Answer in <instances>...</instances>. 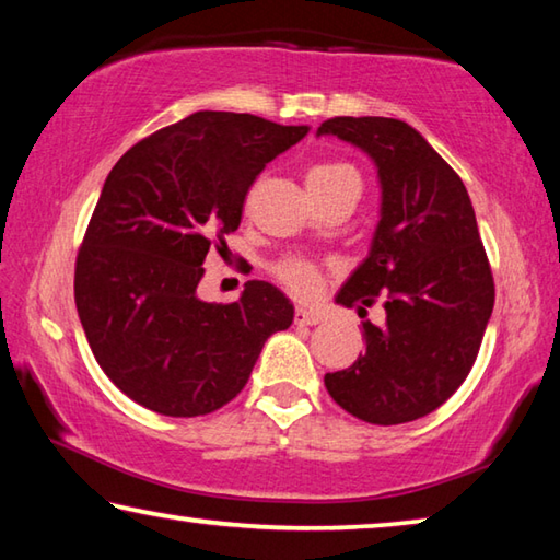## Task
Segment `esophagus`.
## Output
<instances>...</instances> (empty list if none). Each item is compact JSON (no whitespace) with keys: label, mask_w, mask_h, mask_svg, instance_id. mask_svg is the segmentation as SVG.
Segmentation results:
<instances>
[{"label":"esophagus","mask_w":560,"mask_h":560,"mask_svg":"<svg viewBox=\"0 0 560 560\" xmlns=\"http://www.w3.org/2000/svg\"><path fill=\"white\" fill-rule=\"evenodd\" d=\"M293 320H296L299 326H318L320 324V316L316 314V311L299 306L296 314H293Z\"/></svg>","instance_id":"1"}]
</instances>
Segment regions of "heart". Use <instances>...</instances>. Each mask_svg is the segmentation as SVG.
Returning <instances> with one entry per match:
<instances>
[{"instance_id": "heart-1", "label": "heart", "mask_w": 560, "mask_h": 560, "mask_svg": "<svg viewBox=\"0 0 560 560\" xmlns=\"http://www.w3.org/2000/svg\"><path fill=\"white\" fill-rule=\"evenodd\" d=\"M340 179H358V173L348 163H338V160H324V163H316L314 167H308L306 183L308 187H324V185H336ZM277 277L281 283L299 293V296H308L314 293L318 281H320V271L314 261L308 259H283L277 264Z\"/></svg>"}]
</instances>
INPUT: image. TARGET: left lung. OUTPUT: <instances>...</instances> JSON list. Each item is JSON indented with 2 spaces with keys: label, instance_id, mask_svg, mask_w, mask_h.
Instances as JSON below:
<instances>
[{
  "label": "left lung",
  "instance_id": "left-lung-1",
  "mask_svg": "<svg viewBox=\"0 0 560 560\" xmlns=\"http://www.w3.org/2000/svg\"><path fill=\"white\" fill-rule=\"evenodd\" d=\"M318 136L363 150L381 179L371 252L336 303L360 314L385 299V324L365 320V353L326 373V390L358 420L412 422L464 383L494 308L477 217L459 175L405 120L338 116L320 122Z\"/></svg>",
  "mask_w": 560,
  "mask_h": 560
}]
</instances>
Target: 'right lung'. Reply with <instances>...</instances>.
<instances>
[{"label": "right lung", "instance_id": "obj_1", "mask_svg": "<svg viewBox=\"0 0 560 560\" xmlns=\"http://www.w3.org/2000/svg\"><path fill=\"white\" fill-rule=\"evenodd\" d=\"M308 126L197 110L132 145L103 183L75 257V308L113 385L167 417L220 410L242 393L293 306L269 281L234 303L197 296L210 246L242 222L267 163Z\"/></svg>", "mask_w": 560, "mask_h": 560}]
</instances>
